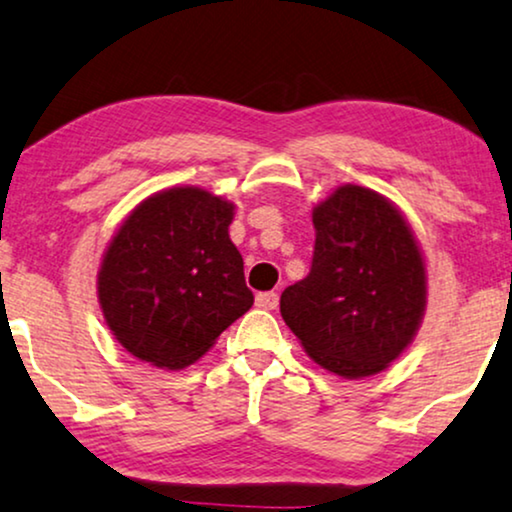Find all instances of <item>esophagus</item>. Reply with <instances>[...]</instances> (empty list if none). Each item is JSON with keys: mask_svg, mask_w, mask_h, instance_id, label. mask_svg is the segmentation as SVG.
<instances>
[{"mask_svg": "<svg viewBox=\"0 0 512 512\" xmlns=\"http://www.w3.org/2000/svg\"><path fill=\"white\" fill-rule=\"evenodd\" d=\"M255 302H257V307H260V309H276L278 307V295L276 293H257Z\"/></svg>", "mask_w": 512, "mask_h": 512, "instance_id": "34e87169", "label": "esophagus"}]
</instances>
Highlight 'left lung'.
<instances>
[{"label":"left lung","mask_w":512,"mask_h":512,"mask_svg":"<svg viewBox=\"0 0 512 512\" xmlns=\"http://www.w3.org/2000/svg\"><path fill=\"white\" fill-rule=\"evenodd\" d=\"M312 269L281 295V316L316 364L357 380L411 345L428 302L411 226L380 193L338 186L312 212Z\"/></svg>","instance_id":"obj_1"}]
</instances>
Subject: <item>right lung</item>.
Masks as SVG:
<instances>
[{
    "mask_svg": "<svg viewBox=\"0 0 512 512\" xmlns=\"http://www.w3.org/2000/svg\"><path fill=\"white\" fill-rule=\"evenodd\" d=\"M231 219L229 200L174 186L122 222L103 255L99 302L129 354L158 368H184L252 307Z\"/></svg>",
    "mask_w": 512,
    "mask_h": 512,
    "instance_id": "right-lung-1",
    "label": "right lung"
}]
</instances>
